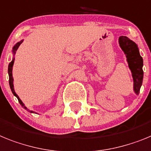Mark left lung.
I'll return each instance as SVG.
<instances>
[{"label":"left lung","instance_id":"obj_1","mask_svg":"<svg viewBox=\"0 0 151 151\" xmlns=\"http://www.w3.org/2000/svg\"><path fill=\"white\" fill-rule=\"evenodd\" d=\"M119 44L126 57L128 68L132 72L133 78V90L136 95L140 93L144 77L143 58L140 55L137 45L127 36H121L119 38Z\"/></svg>","mask_w":151,"mask_h":151}]
</instances>
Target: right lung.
Returning <instances> with one entry per match:
<instances>
[{"mask_svg":"<svg viewBox=\"0 0 151 151\" xmlns=\"http://www.w3.org/2000/svg\"><path fill=\"white\" fill-rule=\"evenodd\" d=\"M23 42V40H21V41L18 42L16 43L15 45H14V46L13 47V50H12V53H13V59L12 61H10V63L8 65V75H9V84H10V90H11V91H12L13 94H14V96H15L17 98L18 101H19V104L22 106V107H23V109H25L26 110H27L28 112H31V113H36L37 114V112H34V111H32V110H29L28 108H27L26 106L24 105V103L22 102V100H21L20 99H19V96L17 95V94L16 93L15 90H14V77H13V74H12V71H13V66H14V55H15L16 52H17V51L18 48L19 47V45H20V44Z\"/></svg>","mask_w":151,"mask_h":151,"instance_id":"obj_1","label":"right lung"}]
</instances>
